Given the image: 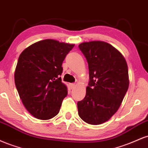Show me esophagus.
<instances>
[{"mask_svg":"<svg viewBox=\"0 0 148 148\" xmlns=\"http://www.w3.org/2000/svg\"><path fill=\"white\" fill-rule=\"evenodd\" d=\"M76 87V85L74 84H70V88L71 89H74V88Z\"/></svg>","mask_w":148,"mask_h":148,"instance_id":"esophagus-1","label":"esophagus"}]
</instances>
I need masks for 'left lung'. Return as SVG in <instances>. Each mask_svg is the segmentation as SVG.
Instances as JSON below:
<instances>
[{
	"instance_id": "obj_1",
	"label": "left lung",
	"mask_w": 148,
	"mask_h": 148,
	"mask_svg": "<svg viewBox=\"0 0 148 148\" xmlns=\"http://www.w3.org/2000/svg\"><path fill=\"white\" fill-rule=\"evenodd\" d=\"M79 47L88 63L90 81L78 113L93 125L108 121L120 108L129 88L128 67L118 49L102 41L83 42Z\"/></svg>"
}]
</instances>
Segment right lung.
<instances>
[{
	"instance_id": "add662e5",
	"label": "right lung",
	"mask_w": 148,
	"mask_h": 148,
	"mask_svg": "<svg viewBox=\"0 0 148 148\" xmlns=\"http://www.w3.org/2000/svg\"><path fill=\"white\" fill-rule=\"evenodd\" d=\"M74 45L44 40L22 51L14 72V82L25 108L40 120L59 113L67 88L62 83V64Z\"/></svg>"
}]
</instances>
